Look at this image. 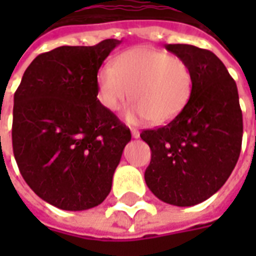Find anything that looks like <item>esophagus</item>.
<instances>
[{"instance_id":"esophagus-1","label":"esophagus","mask_w":256,"mask_h":256,"mask_svg":"<svg viewBox=\"0 0 256 256\" xmlns=\"http://www.w3.org/2000/svg\"><path fill=\"white\" fill-rule=\"evenodd\" d=\"M132 138H138V136H140V132H138L136 128H132Z\"/></svg>"}]
</instances>
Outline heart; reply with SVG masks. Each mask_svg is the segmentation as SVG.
I'll list each match as a JSON object with an SVG mask.
<instances>
[{"label":"heart","mask_w":256,"mask_h":256,"mask_svg":"<svg viewBox=\"0 0 256 256\" xmlns=\"http://www.w3.org/2000/svg\"><path fill=\"white\" fill-rule=\"evenodd\" d=\"M98 98L108 112H116L130 98V122L150 120L162 124L174 120L190 100L194 74L183 58L140 46L106 64L96 76Z\"/></svg>","instance_id":"obj_1"}]
</instances>
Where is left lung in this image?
I'll return each instance as SVG.
<instances>
[{
	"label": "left lung",
	"mask_w": 256,
	"mask_h": 256,
	"mask_svg": "<svg viewBox=\"0 0 256 256\" xmlns=\"http://www.w3.org/2000/svg\"><path fill=\"white\" fill-rule=\"evenodd\" d=\"M164 48L190 65L194 84L174 120L140 132L152 150L144 180L160 200L194 206L214 195L238 162L243 136L238 88L210 50L182 44Z\"/></svg>",
	"instance_id": "left-lung-1"
}]
</instances>
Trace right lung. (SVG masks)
Listing matches in <instances>:
<instances>
[{
	"label": "right lung",
	"mask_w": 256,
	"mask_h": 256,
	"mask_svg": "<svg viewBox=\"0 0 256 256\" xmlns=\"http://www.w3.org/2000/svg\"><path fill=\"white\" fill-rule=\"evenodd\" d=\"M118 40L60 46L34 58L14 92L20 172L45 202L82 211L104 202L132 132L98 96L96 74Z\"/></svg>",
	"instance_id": "add662e5"
}]
</instances>
